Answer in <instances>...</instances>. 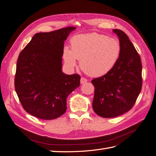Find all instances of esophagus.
I'll use <instances>...</instances> for the list:
<instances>
[{
	"instance_id": "obj_1",
	"label": "esophagus",
	"mask_w": 156,
	"mask_h": 156,
	"mask_svg": "<svg viewBox=\"0 0 156 156\" xmlns=\"http://www.w3.org/2000/svg\"><path fill=\"white\" fill-rule=\"evenodd\" d=\"M88 81V80L84 77H81V84H84L85 83H87Z\"/></svg>"
}]
</instances>
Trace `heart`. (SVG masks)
Returning a JSON list of instances; mask_svg holds the SVG:
<instances>
[{
  "mask_svg": "<svg viewBox=\"0 0 156 156\" xmlns=\"http://www.w3.org/2000/svg\"><path fill=\"white\" fill-rule=\"evenodd\" d=\"M71 49L64 47L63 58L70 68L80 66L92 77L105 75L115 67L121 53V45L116 38L104 34L91 33L74 36L70 40Z\"/></svg>",
  "mask_w": 156,
  "mask_h": 156,
  "instance_id": "b5f03b06",
  "label": "heart"
}]
</instances>
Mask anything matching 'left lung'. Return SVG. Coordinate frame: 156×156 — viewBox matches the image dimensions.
Here are the masks:
<instances>
[{
  "instance_id": "1",
  "label": "left lung",
  "mask_w": 156,
  "mask_h": 156,
  "mask_svg": "<svg viewBox=\"0 0 156 156\" xmlns=\"http://www.w3.org/2000/svg\"><path fill=\"white\" fill-rule=\"evenodd\" d=\"M112 31L119 37L121 53L115 67L106 75L94 79V111L103 118H114L133 107L142 88L140 56L126 33Z\"/></svg>"
}]
</instances>
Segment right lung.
<instances>
[{
	"label": "right lung",
	"instance_id": "right-lung-1",
	"mask_svg": "<svg viewBox=\"0 0 156 156\" xmlns=\"http://www.w3.org/2000/svg\"><path fill=\"white\" fill-rule=\"evenodd\" d=\"M76 28L37 33L19 55L15 89L23 108L43 120H53L66 111V99L80 85L78 74L62 72L64 41Z\"/></svg>",
	"mask_w": 156,
	"mask_h": 156
}]
</instances>
